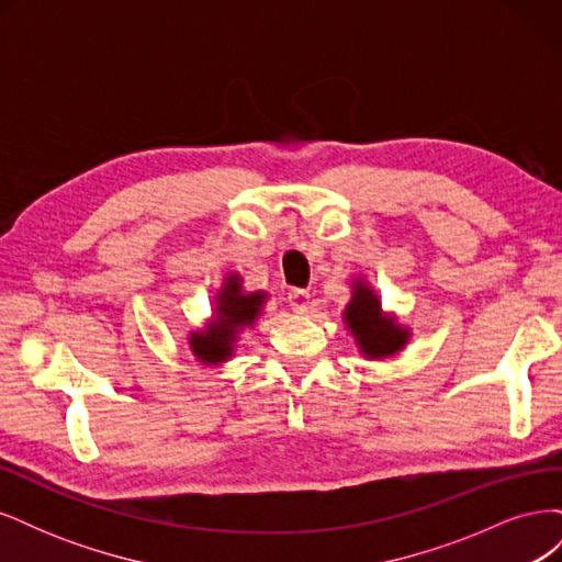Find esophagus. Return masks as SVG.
<instances>
[{
	"instance_id": "obj_1",
	"label": "esophagus",
	"mask_w": 562,
	"mask_h": 562,
	"mask_svg": "<svg viewBox=\"0 0 562 562\" xmlns=\"http://www.w3.org/2000/svg\"><path fill=\"white\" fill-rule=\"evenodd\" d=\"M285 300H288V307H291L297 314L307 312L310 304H312V295H310V291H304V288H291Z\"/></svg>"
}]
</instances>
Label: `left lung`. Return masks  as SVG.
Masks as SVG:
<instances>
[{"mask_svg":"<svg viewBox=\"0 0 562 562\" xmlns=\"http://www.w3.org/2000/svg\"><path fill=\"white\" fill-rule=\"evenodd\" d=\"M345 323L366 359L396 356L411 339V330L398 326V321L391 314L382 312L380 297L363 281L353 283V295L345 310Z\"/></svg>","mask_w":562,"mask_h":562,"instance_id":"1","label":"left lung"}]
</instances>
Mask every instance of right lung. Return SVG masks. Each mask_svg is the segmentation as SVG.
I'll list each match as a JSON object with an SVG mask.
<instances>
[{
  "label": "right lung",
  "instance_id": "right-lung-1",
  "mask_svg": "<svg viewBox=\"0 0 562 562\" xmlns=\"http://www.w3.org/2000/svg\"><path fill=\"white\" fill-rule=\"evenodd\" d=\"M267 293H244L241 277L229 274L223 291L217 293L215 318L206 323V328L190 335V349L201 363L217 366L225 363L234 353L236 335L241 328L252 326L260 316Z\"/></svg>",
  "mask_w": 562,
  "mask_h": 562
}]
</instances>
